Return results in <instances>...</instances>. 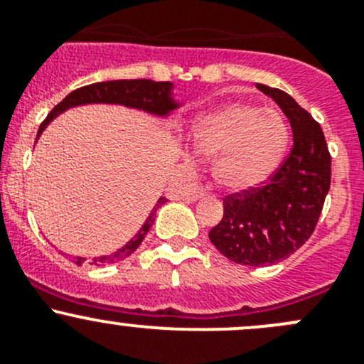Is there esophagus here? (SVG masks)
I'll return each mask as SVG.
<instances>
[{"label":"esophagus","instance_id":"34e87169","mask_svg":"<svg viewBox=\"0 0 364 364\" xmlns=\"http://www.w3.org/2000/svg\"><path fill=\"white\" fill-rule=\"evenodd\" d=\"M203 196H205V189H203V187H194V189L191 191L189 194H187V200L196 201V200H200V198H203Z\"/></svg>","mask_w":364,"mask_h":364}]
</instances>
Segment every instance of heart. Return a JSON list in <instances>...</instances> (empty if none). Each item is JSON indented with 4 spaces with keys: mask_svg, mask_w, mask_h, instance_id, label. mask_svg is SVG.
Instances as JSON below:
<instances>
[{
    "mask_svg": "<svg viewBox=\"0 0 364 364\" xmlns=\"http://www.w3.org/2000/svg\"><path fill=\"white\" fill-rule=\"evenodd\" d=\"M189 138L193 152L212 161V178L223 191L247 193L276 173L289 149L290 131L278 111L230 102L200 114Z\"/></svg>",
    "mask_w": 364,
    "mask_h": 364,
    "instance_id": "heart-1",
    "label": "heart"
}]
</instances>
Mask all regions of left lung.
<instances>
[{
  "label": "left lung",
  "mask_w": 364,
  "mask_h": 364,
  "mask_svg": "<svg viewBox=\"0 0 364 364\" xmlns=\"http://www.w3.org/2000/svg\"><path fill=\"white\" fill-rule=\"evenodd\" d=\"M289 118L294 146L260 189L225 198V214L208 233L228 260L250 267L278 264L311 237L331 186V156L320 125L289 93L257 82Z\"/></svg>",
  "instance_id": "8db88e82"
}]
</instances>
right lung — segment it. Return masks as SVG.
Wrapping results in <instances>:
<instances>
[{
    "instance_id": "add662e5",
    "label": "right lung",
    "mask_w": 364,
    "mask_h": 364,
    "mask_svg": "<svg viewBox=\"0 0 364 364\" xmlns=\"http://www.w3.org/2000/svg\"><path fill=\"white\" fill-rule=\"evenodd\" d=\"M173 90V82H157L152 81V79H117V81L93 82V85L82 86V88H77L74 90V92L68 93L58 106H55V109L48 114V118H46L41 124V127H38L37 139L41 138V134L46 131V127H48L58 114L65 113V111L70 109V107L88 106V104H118V106L131 107V109L145 111V113L154 114V117L168 118L175 109H178V107L182 106V102H178V100L175 99ZM164 201H166V198H159V200H157L156 207L152 208V212L149 214L146 221L143 223L139 232L136 233L125 246H122L120 250H117L111 255H102V257L93 258L92 265L102 267V265L117 264V262L125 260L127 257H131V255L138 250L139 244L143 242L146 233L150 232L154 221H156L157 208L163 207ZM85 260L86 258L77 257L74 260V264L81 265Z\"/></svg>"
}]
</instances>
